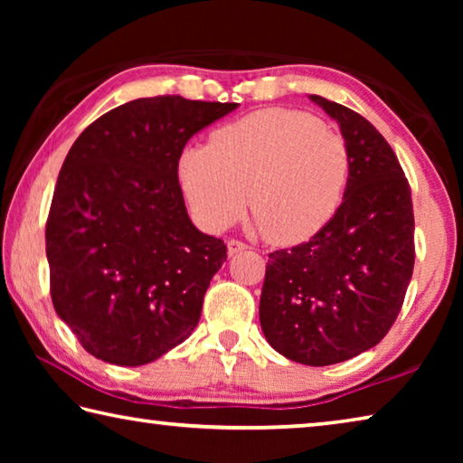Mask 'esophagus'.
Masks as SVG:
<instances>
[{
  "mask_svg": "<svg viewBox=\"0 0 463 463\" xmlns=\"http://www.w3.org/2000/svg\"><path fill=\"white\" fill-rule=\"evenodd\" d=\"M226 249H229V255H239V253H242V250L247 249V245L242 241L231 239L229 242H226Z\"/></svg>",
  "mask_w": 463,
  "mask_h": 463,
  "instance_id": "1",
  "label": "esophagus"
}]
</instances>
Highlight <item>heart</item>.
Wrapping results in <instances>:
<instances>
[{"label": "heart", "instance_id": "heart-1", "mask_svg": "<svg viewBox=\"0 0 463 463\" xmlns=\"http://www.w3.org/2000/svg\"><path fill=\"white\" fill-rule=\"evenodd\" d=\"M349 175L345 140L296 109H261L185 148L179 182L206 231H222L255 206L250 224L278 242L308 239L339 208Z\"/></svg>", "mask_w": 463, "mask_h": 463}]
</instances>
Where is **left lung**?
<instances>
[{
  "label": "left lung",
  "mask_w": 463,
  "mask_h": 463,
  "mask_svg": "<svg viewBox=\"0 0 463 463\" xmlns=\"http://www.w3.org/2000/svg\"><path fill=\"white\" fill-rule=\"evenodd\" d=\"M308 98L339 124L347 185L315 237L269 253L260 323L278 354L331 365L372 349L396 320L412 278L414 216L404 171L373 124L336 101Z\"/></svg>",
  "instance_id": "1"
}]
</instances>
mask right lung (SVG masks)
Instances as JSON below:
<instances>
[{
	"label": "right lung",
	"mask_w": 463,
	"mask_h": 463,
	"mask_svg": "<svg viewBox=\"0 0 463 463\" xmlns=\"http://www.w3.org/2000/svg\"><path fill=\"white\" fill-rule=\"evenodd\" d=\"M237 108L132 99L90 124L62 163L46 221L51 296L101 362L151 364L198 325L226 245L192 224L177 165L195 132Z\"/></svg>",
	"instance_id": "add662e5"
}]
</instances>
